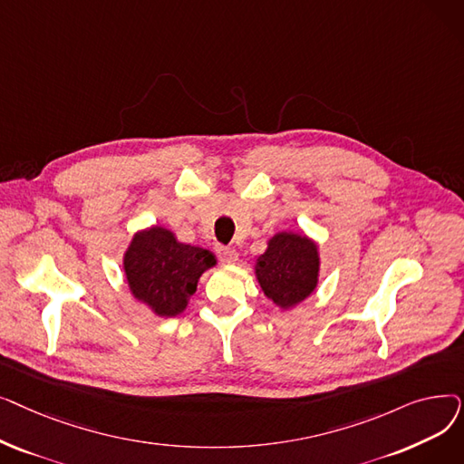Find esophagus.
<instances>
[{"instance_id": "34e87169", "label": "esophagus", "mask_w": 464, "mask_h": 464, "mask_svg": "<svg viewBox=\"0 0 464 464\" xmlns=\"http://www.w3.org/2000/svg\"><path fill=\"white\" fill-rule=\"evenodd\" d=\"M216 254H218L219 261L226 263V265L235 263V261H237V257H238L237 250H235V248H229V246H218V248H216Z\"/></svg>"}]
</instances>
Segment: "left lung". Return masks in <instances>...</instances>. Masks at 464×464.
Returning <instances> with one entry per match:
<instances>
[{"mask_svg":"<svg viewBox=\"0 0 464 464\" xmlns=\"http://www.w3.org/2000/svg\"><path fill=\"white\" fill-rule=\"evenodd\" d=\"M256 276L263 294L276 306L294 308L318 285V245L299 233H276L256 261Z\"/></svg>","mask_w":464,"mask_h":464,"instance_id":"8db88e82","label":"left lung"}]
</instances>
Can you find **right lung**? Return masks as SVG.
<instances>
[{"instance_id":"right-lung-1","label":"right lung","mask_w":464,"mask_h":464,"mask_svg":"<svg viewBox=\"0 0 464 464\" xmlns=\"http://www.w3.org/2000/svg\"><path fill=\"white\" fill-rule=\"evenodd\" d=\"M216 265L212 252L182 245L175 233L154 226L135 233L124 254V271L133 297L161 318L184 312L201 275Z\"/></svg>"}]
</instances>
